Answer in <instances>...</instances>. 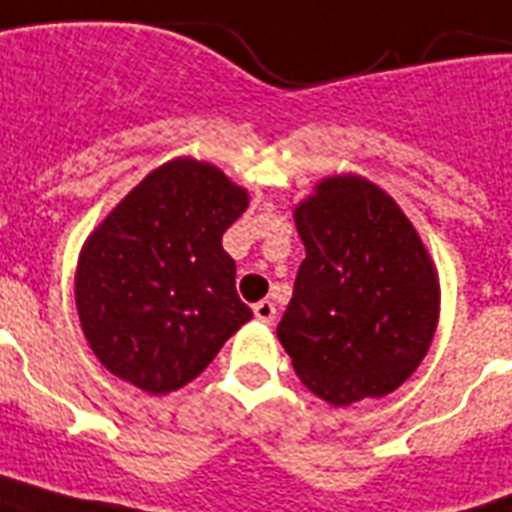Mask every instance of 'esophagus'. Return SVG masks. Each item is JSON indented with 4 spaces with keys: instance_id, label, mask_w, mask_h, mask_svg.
Segmentation results:
<instances>
[{
    "instance_id": "34e87169",
    "label": "esophagus",
    "mask_w": 512,
    "mask_h": 512,
    "mask_svg": "<svg viewBox=\"0 0 512 512\" xmlns=\"http://www.w3.org/2000/svg\"><path fill=\"white\" fill-rule=\"evenodd\" d=\"M252 311H255V319L263 321V324H273V319H276V305L271 300H260Z\"/></svg>"
}]
</instances>
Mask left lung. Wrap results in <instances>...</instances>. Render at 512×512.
<instances>
[{
	"mask_svg": "<svg viewBox=\"0 0 512 512\" xmlns=\"http://www.w3.org/2000/svg\"><path fill=\"white\" fill-rule=\"evenodd\" d=\"M305 260L276 335L297 377L348 406L388 396L438 324V279L409 217L364 177L319 183L295 212Z\"/></svg>",
	"mask_w": 512,
	"mask_h": 512,
	"instance_id": "1",
	"label": "left lung"
}]
</instances>
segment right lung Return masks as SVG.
<instances>
[{
  "label": "right lung",
  "instance_id": "right-lung-1",
  "mask_svg": "<svg viewBox=\"0 0 512 512\" xmlns=\"http://www.w3.org/2000/svg\"><path fill=\"white\" fill-rule=\"evenodd\" d=\"M247 191L212 164L175 159L140 180L92 233L76 308L100 364L151 396L199 377L252 319L223 233Z\"/></svg>",
  "mask_w": 512,
  "mask_h": 512
}]
</instances>
